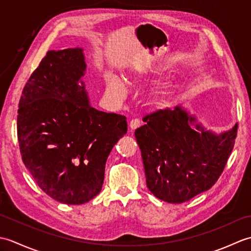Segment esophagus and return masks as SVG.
<instances>
[{"label": "esophagus", "mask_w": 251, "mask_h": 251, "mask_svg": "<svg viewBox=\"0 0 251 251\" xmlns=\"http://www.w3.org/2000/svg\"><path fill=\"white\" fill-rule=\"evenodd\" d=\"M140 125H141L140 120H139V119H134V120H131L130 123H129V128H130L131 130H135V129L138 128V127H139Z\"/></svg>", "instance_id": "obj_1"}]
</instances>
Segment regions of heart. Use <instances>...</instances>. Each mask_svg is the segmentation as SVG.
<instances>
[{
	"label": "heart",
	"instance_id": "1",
	"mask_svg": "<svg viewBox=\"0 0 251 251\" xmlns=\"http://www.w3.org/2000/svg\"><path fill=\"white\" fill-rule=\"evenodd\" d=\"M136 78L139 79L140 75H138ZM105 92L110 98L122 100L127 93L126 85L122 78L111 74V75H106L105 77ZM165 97H166V92H155L153 94L152 100L154 103L163 104L165 102Z\"/></svg>",
	"mask_w": 251,
	"mask_h": 251
}]
</instances>
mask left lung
<instances>
[{"label": "left lung", "instance_id": "left-lung-1", "mask_svg": "<svg viewBox=\"0 0 251 251\" xmlns=\"http://www.w3.org/2000/svg\"><path fill=\"white\" fill-rule=\"evenodd\" d=\"M143 122L135 136L154 196L180 204L217 182L234 148L237 124L216 135L181 106L153 112Z\"/></svg>", "mask_w": 251, "mask_h": 251}]
</instances>
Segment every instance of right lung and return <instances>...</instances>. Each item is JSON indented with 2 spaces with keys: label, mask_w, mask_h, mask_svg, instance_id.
<instances>
[{
  "label": "right lung",
  "mask_w": 251,
  "mask_h": 251,
  "mask_svg": "<svg viewBox=\"0 0 251 251\" xmlns=\"http://www.w3.org/2000/svg\"><path fill=\"white\" fill-rule=\"evenodd\" d=\"M82 49L50 50L25 85L17 135L24 164L47 195L67 205L101 191L105 162L127 132L124 115L90 106Z\"/></svg>",
  "instance_id": "obj_1"
}]
</instances>
